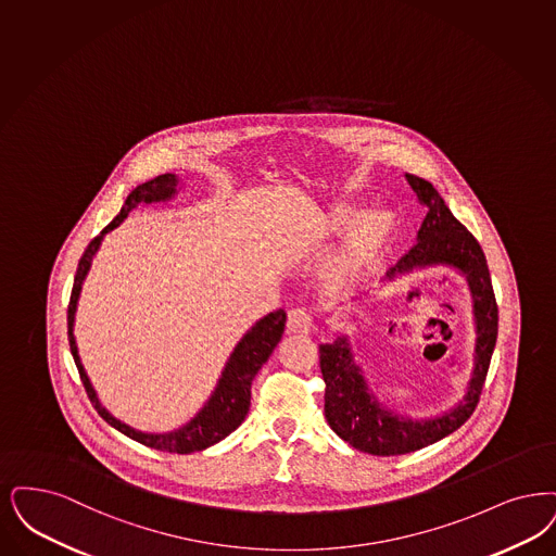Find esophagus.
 I'll list each match as a JSON object with an SVG mask.
<instances>
[{"label": "esophagus", "mask_w": 556, "mask_h": 556, "mask_svg": "<svg viewBox=\"0 0 556 556\" xmlns=\"http://www.w3.org/2000/svg\"><path fill=\"white\" fill-rule=\"evenodd\" d=\"M288 329L293 333H308L314 329V318L312 312L298 306L288 312Z\"/></svg>", "instance_id": "1"}]
</instances>
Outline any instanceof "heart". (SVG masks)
<instances>
[{
	"instance_id": "obj_1",
	"label": "heart",
	"mask_w": 556,
	"mask_h": 556,
	"mask_svg": "<svg viewBox=\"0 0 556 556\" xmlns=\"http://www.w3.org/2000/svg\"><path fill=\"white\" fill-rule=\"evenodd\" d=\"M359 217V208L356 204L341 202L331 208L327 215V229L329 231H345L350 229ZM395 229L393 213L389 211H372L362 222L357 223L348 236V242L341 248L333 261L334 277H352L357 268L364 267L382 245L389 242L391 233Z\"/></svg>"
}]
</instances>
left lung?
<instances>
[{"instance_id": "1", "label": "left lung", "mask_w": 556, "mask_h": 556, "mask_svg": "<svg viewBox=\"0 0 556 556\" xmlns=\"http://www.w3.org/2000/svg\"><path fill=\"white\" fill-rule=\"evenodd\" d=\"M418 202L426 208V219L418 231V244L405 256H401L395 267L389 268V277L401 270H412L434 263L453 265L464 270L469 288L476 300L478 318V357L476 370L469 382L466 400L451 414L428 422H405L384 409L368 393L362 375L352 362L345 339L325 343L320 352V372L325 380V418L334 432L352 444L357 451L391 457L405 455L412 451L437 443L446 434L455 432L478 407L490 357L498 334V304L494 298L486 256L482 245L467 231L466 225L457 222L434 186L418 176H407Z\"/></svg>"}]
</instances>
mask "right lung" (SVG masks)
<instances>
[{
	"label": "right lung",
	"instance_id": "add662e5",
	"mask_svg": "<svg viewBox=\"0 0 556 556\" xmlns=\"http://www.w3.org/2000/svg\"><path fill=\"white\" fill-rule=\"evenodd\" d=\"M176 176L174 174H165V176H156L155 179L136 186L132 192L128 194V199L124 202L122 211L117 213V217L113 219L101 236L92 238L90 244L87 245L78 268H76V277H74V286H72V295H70V304H67V341H70V352L76 362L78 375L85 384V391L89 395L90 403L94 405V409L99 412V416L105 422L113 426L115 430H119L122 434L130 437L136 443L147 444L156 451H165V453H194L202 451L211 444L219 443L225 437H229L240 424L244 422L245 414L250 409V387L252 380L256 377V372L263 368V364L267 362L268 356L273 354L275 345L279 343L283 329H286V312H270L263 320L256 323V327L252 331L245 333L244 339L238 343L236 352L229 357L227 368L223 372L219 387L215 391V395L208 401V405L200 412L199 416L190 424H186L184 428H179L176 432L169 434H144L138 432L130 426L115 420L108 409L101 407V403L97 400L92 387H90L89 377L80 364L78 350H76V341L72 333V325H74V312H76V302H78V293L83 288V279L87 275L90 267V261L97 252V248L103 240V233L112 231L113 227H117L119 223L128 217V213L136 208L140 202H155V200L169 199L174 194L176 188Z\"/></svg>",
	"mask_w": 556,
	"mask_h": 556
}]
</instances>
